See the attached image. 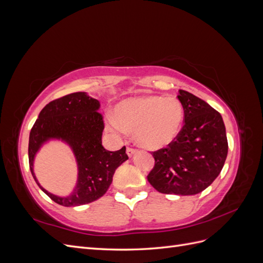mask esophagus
<instances>
[{
  "instance_id": "34e87169",
  "label": "esophagus",
  "mask_w": 263,
  "mask_h": 263,
  "mask_svg": "<svg viewBox=\"0 0 263 263\" xmlns=\"http://www.w3.org/2000/svg\"><path fill=\"white\" fill-rule=\"evenodd\" d=\"M136 149H134V148H130V147H127V149H126V153H127V155H128V157H132L135 153H136Z\"/></svg>"
}]
</instances>
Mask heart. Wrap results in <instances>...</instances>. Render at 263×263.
<instances>
[{
  "label": "heart",
  "instance_id": "obj_1",
  "mask_svg": "<svg viewBox=\"0 0 263 263\" xmlns=\"http://www.w3.org/2000/svg\"><path fill=\"white\" fill-rule=\"evenodd\" d=\"M184 109L173 97L142 95L124 100L108 117V128L116 135L134 134L137 144L147 149H161L176 140L182 128Z\"/></svg>",
  "mask_w": 263,
  "mask_h": 263
}]
</instances>
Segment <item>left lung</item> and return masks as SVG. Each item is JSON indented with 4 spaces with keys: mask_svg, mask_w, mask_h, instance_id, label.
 Masks as SVG:
<instances>
[{
    "mask_svg": "<svg viewBox=\"0 0 263 263\" xmlns=\"http://www.w3.org/2000/svg\"><path fill=\"white\" fill-rule=\"evenodd\" d=\"M184 125L172 144L154 151L148 181L158 192L194 195L210 186L224 166L228 142L221 115L192 93L179 90Z\"/></svg>",
    "mask_w": 263,
    "mask_h": 263,
    "instance_id": "1",
    "label": "left lung"
}]
</instances>
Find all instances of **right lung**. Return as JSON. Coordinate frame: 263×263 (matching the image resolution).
Here are the masks:
<instances>
[{"label": "right lung", "instance_id": "obj_1", "mask_svg": "<svg viewBox=\"0 0 263 263\" xmlns=\"http://www.w3.org/2000/svg\"><path fill=\"white\" fill-rule=\"evenodd\" d=\"M100 102L85 92L65 95L48 103L39 113L29 134L28 159L33 177L44 192L59 205L79 206L97 201L113 181L115 170L128 159L126 147L108 151L102 146L104 121L99 112ZM66 141L73 148L78 162V182L67 198L55 197L39 184L33 173V158L45 141Z\"/></svg>", "mask_w": 263, "mask_h": 263}]
</instances>
